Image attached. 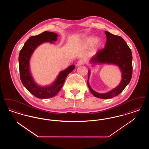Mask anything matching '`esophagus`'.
I'll use <instances>...</instances> for the list:
<instances>
[{"label": "esophagus", "instance_id": "esophagus-1", "mask_svg": "<svg viewBox=\"0 0 149 149\" xmlns=\"http://www.w3.org/2000/svg\"><path fill=\"white\" fill-rule=\"evenodd\" d=\"M85 64V61L83 60H80L79 61H78L77 65V66H80V65H84Z\"/></svg>", "mask_w": 149, "mask_h": 149}]
</instances>
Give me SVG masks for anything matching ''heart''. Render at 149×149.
Segmentation results:
<instances>
[{"label": "heart", "instance_id": "b5f03b06", "mask_svg": "<svg viewBox=\"0 0 149 149\" xmlns=\"http://www.w3.org/2000/svg\"><path fill=\"white\" fill-rule=\"evenodd\" d=\"M98 38L96 37H90L87 38L84 41V45L86 47H91L97 43L98 46L100 45V43L98 42Z\"/></svg>", "mask_w": 149, "mask_h": 149}]
</instances>
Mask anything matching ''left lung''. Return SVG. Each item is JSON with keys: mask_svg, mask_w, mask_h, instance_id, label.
Segmentation results:
<instances>
[{"mask_svg": "<svg viewBox=\"0 0 149 149\" xmlns=\"http://www.w3.org/2000/svg\"><path fill=\"white\" fill-rule=\"evenodd\" d=\"M105 33L107 41L104 48L99 50L90 62L93 64L107 63L118 65L122 72V80L118 86L109 92L103 94L95 92L89 84V70L87 84L94 96L102 99H109L120 94L130 83L132 75V55L131 49L121 37L114 35L108 31H105Z\"/></svg>", "mask_w": 149, "mask_h": 149, "instance_id": "left-lung-1", "label": "left lung"}]
</instances>
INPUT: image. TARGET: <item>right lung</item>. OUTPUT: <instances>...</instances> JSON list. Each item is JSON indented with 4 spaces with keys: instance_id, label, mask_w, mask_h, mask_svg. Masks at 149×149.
<instances>
[{
    "instance_id": "add662e5",
    "label": "right lung",
    "mask_w": 149,
    "mask_h": 149,
    "mask_svg": "<svg viewBox=\"0 0 149 149\" xmlns=\"http://www.w3.org/2000/svg\"><path fill=\"white\" fill-rule=\"evenodd\" d=\"M58 35L54 32L45 31L37 36L29 38L22 47L19 55V67L20 78L23 85L38 98H49L56 95L64 85L68 75L75 68L74 65H70L64 71H61L55 81L49 86H41L37 85L32 77L29 71V59L36 48L42 43L56 41Z\"/></svg>"
}]
</instances>
